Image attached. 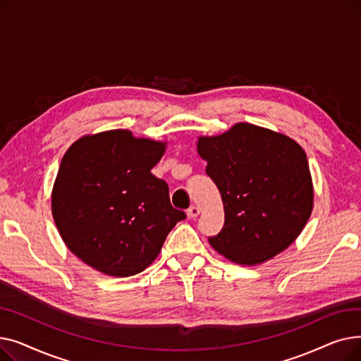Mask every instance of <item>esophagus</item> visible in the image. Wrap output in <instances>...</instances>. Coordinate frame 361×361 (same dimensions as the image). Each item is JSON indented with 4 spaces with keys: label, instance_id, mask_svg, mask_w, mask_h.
Masks as SVG:
<instances>
[{
    "label": "esophagus",
    "instance_id": "34e87169",
    "mask_svg": "<svg viewBox=\"0 0 361 361\" xmlns=\"http://www.w3.org/2000/svg\"><path fill=\"white\" fill-rule=\"evenodd\" d=\"M199 214H200V209H199L197 206H192L190 209L187 211V216L190 218V219H195V218H197V216H199Z\"/></svg>",
    "mask_w": 361,
    "mask_h": 361
}]
</instances>
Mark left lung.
Here are the masks:
<instances>
[{
  "label": "left lung",
  "mask_w": 361,
  "mask_h": 361,
  "mask_svg": "<svg viewBox=\"0 0 361 361\" xmlns=\"http://www.w3.org/2000/svg\"><path fill=\"white\" fill-rule=\"evenodd\" d=\"M199 157L221 193L225 222L209 244L233 263L255 267L287 250L314 202L306 152L291 137L250 123L199 136Z\"/></svg>",
  "instance_id": "8db88e82"
}]
</instances>
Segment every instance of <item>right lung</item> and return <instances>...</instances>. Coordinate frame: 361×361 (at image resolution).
<instances>
[{
  "label": "right lung",
  "mask_w": 361,
  "mask_h": 361,
  "mask_svg": "<svg viewBox=\"0 0 361 361\" xmlns=\"http://www.w3.org/2000/svg\"><path fill=\"white\" fill-rule=\"evenodd\" d=\"M166 145L117 128L85 135L67 149L51 211L67 249L87 267L116 278L140 274L185 218L171 206L166 183L150 173Z\"/></svg>",
  "instance_id": "1"
}]
</instances>
